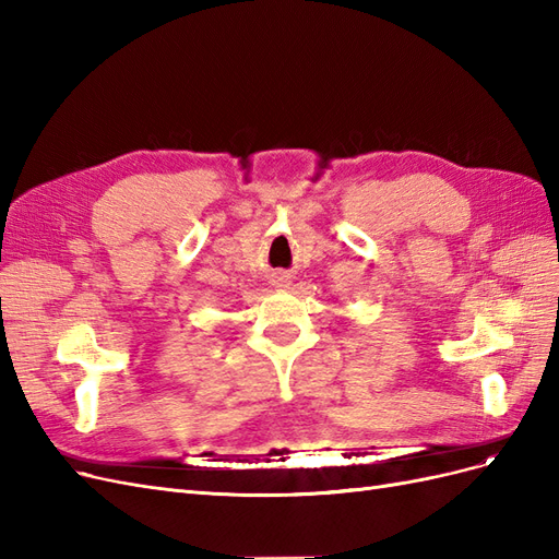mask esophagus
Returning a JSON list of instances; mask_svg holds the SVG:
<instances>
[{"mask_svg":"<svg viewBox=\"0 0 559 559\" xmlns=\"http://www.w3.org/2000/svg\"><path fill=\"white\" fill-rule=\"evenodd\" d=\"M283 283H287V278H278V285H283Z\"/></svg>","mask_w":559,"mask_h":559,"instance_id":"34e87169","label":"esophagus"}]
</instances>
